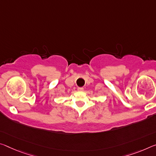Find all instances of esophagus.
Here are the masks:
<instances>
[{"label":"esophagus","instance_id":"obj_1","mask_svg":"<svg viewBox=\"0 0 156 156\" xmlns=\"http://www.w3.org/2000/svg\"><path fill=\"white\" fill-rule=\"evenodd\" d=\"M83 90H84L83 87H78V91H83Z\"/></svg>","mask_w":156,"mask_h":156}]
</instances>
